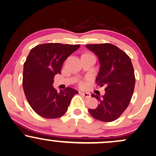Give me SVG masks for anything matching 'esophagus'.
I'll use <instances>...</instances> for the list:
<instances>
[{"mask_svg": "<svg viewBox=\"0 0 156 156\" xmlns=\"http://www.w3.org/2000/svg\"><path fill=\"white\" fill-rule=\"evenodd\" d=\"M79 94H80V95L83 96H84V97L86 98H89L90 97V93L80 91Z\"/></svg>", "mask_w": 156, "mask_h": 156, "instance_id": "1", "label": "esophagus"}]
</instances>
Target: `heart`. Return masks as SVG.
<instances>
[{
	"instance_id": "b5f03b06",
	"label": "heart",
	"mask_w": 156,
	"mask_h": 156,
	"mask_svg": "<svg viewBox=\"0 0 156 156\" xmlns=\"http://www.w3.org/2000/svg\"><path fill=\"white\" fill-rule=\"evenodd\" d=\"M79 86H84V83L83 82H80L79 83Z\"/></svg>"
}]
</instances>
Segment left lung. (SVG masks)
Returning a JSON list of instances; mask_svg holds the SVG:
<instances>
[{
  "label": "left lung",
  "instance_id": "left-lung-1",
  "mask_svg": "<svg viewBox=\"0 0 156 156\" xmlns=\"http://www.w3.org/2000/svg\"><path fill=\"white\" fill-rule=\"evenodd\" d=\"M86 46L97 55L101 65L96 83L98 86H106L105 94L101 98L91 94L99 104L96 109H90L88 112L99 121H114L127 109L134 92L135 76L130 58L109 43Z\"/></svg>",
  "mask_w": 156,
  "mask_h": 156
}]
</instances>
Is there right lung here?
Listing matches in <instances>:
<instances>
[{"label":"right lung","mask_w":156,"mask_h":156,"mask_svg":"<svg viewBox=\"0 0 156 156\" xmlns=\"http://www.w3.org/2000/svg\"><path fill=\"white\" fill-rule=\"evenodd\" d=\"M79 47V44L45 43L37 45L29 52L23 64V88L29 105L42 117H62L73 96L78 94L70 87L58 93L52 84L64 61Z\"/></svg>","instance_id":"obj_1"}]
</instances>
